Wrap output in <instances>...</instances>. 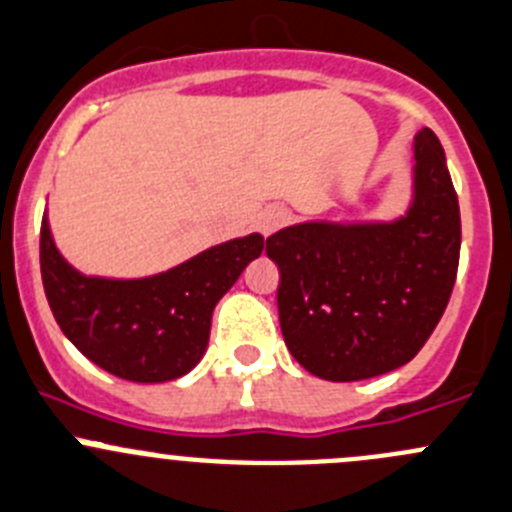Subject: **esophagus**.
<instances>
[{
	"label": "esophagus",
	"instance_id": "esophagus-1",
	"mask_svg": "<svg viewBox=\"0 0 512 512\" xmlns=\"http://www.w3.org/2000/svg\"><path fill=\"white\" fill-rule=\"evenodd\" d=\"M284 221H286V213L281 211V208H266L259 218V231L264 233V236H271V233H274Z\"/></svg>",
	"mask_w": 512,
	"mask_h": 512
}]
</instances>
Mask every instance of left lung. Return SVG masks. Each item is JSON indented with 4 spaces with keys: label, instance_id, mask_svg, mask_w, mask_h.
Here are the masks:
<instances>
[{
    "label": "left lung",
    "instance_id": "obj_1",
    "mask_svg": "<svg viewBox=\"0 0 512 512\" xmlns=\"http://www.w3.org/2000/svg\"><path fill=\"white\" fill-rule=\"evenodd\" d=\"M415 186V206L389 226L301 223L266 238L281 274V334L306 372L377 377L435 332L460 264V206L430 128L415 138Z\"/></svg>",
    "mask_w": 512,
    "mask_h": 512
}]
</instances>
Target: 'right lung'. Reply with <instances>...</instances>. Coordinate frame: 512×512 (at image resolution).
Here are the masks:
<instances>
[{"mask_svg":"<svg viewBox=\"0 0 512 512\" xmlns=\"http://www.w3.org/2000/svg\"><path fill=\"white\" fill-rule=\"evenodd\" d=\"M261 251L264 238L251 233L168 274L113 281L77 274L55 248L47 218L40 228L42 284L57 324L90 362L130 382L191 372L208 347L213 306Z\"/></svg>","mask_w":512,"mask_h":512,"instance_id":"obj_1","label":"right lung"}]
</instances>
